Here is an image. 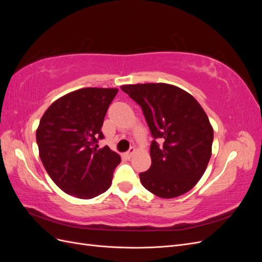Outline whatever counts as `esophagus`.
<instances>
[{
  "mask_svg": "<svg viewBox=\"0 0 262 262\" xmlns=\"http://www.w3.org/2000/svg\"><path fill=\"white\" fill-rule=\"evenodd\" d=\"M134 152H136V148H134V147H131V148L128 150V152L125 153V156L128 157V158H130V157H132V155L134 154Z\"/></svg>",
  "mask_w": 262,
  "mask_h": 262,
  "instance_id": "esophagus-1",
  "label": "esophagus"
}]
</instances>
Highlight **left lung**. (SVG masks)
Returning a JSON list of instances; mask_svg holds the SVG:
<instances>
[{
    "mask_svg": "<svg viewBox=\"0 0 262 262\" xmlns=\"http://www.w3.org/2000/svg\"><path fill=\"white\" fill-rule=\"evenodd\" d=\"M121 90L140 105L154 138L152 165L140 173L142 185L164 199L188 192L202 177L212 154L213 128L203 108L189 93L169 84L122 85Z\"/></svg>",
    "mask_w": 262,
    "mask_h": 262,
    "instance_id": "1",
    "label": "left lung"
}]
</instances>
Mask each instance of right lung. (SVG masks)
<instances>
[{"label": "right lung", "mask_w": 262, "mask_h": 262, "mask_svg": "<svg viewBox=\"0 0 262 262\" xmlns=\"http://www.w3.org/2000/svg\"><path fill=\"white\" fill-rule=\"evenodd\" d=\"M117 89L86 87L69 93L46 110L36 131L39 156L62 191L92 199L112 185L121 157L107 145L101 126Z\"/></svg>", "instance_id": "add662e5"}]
</instances>
